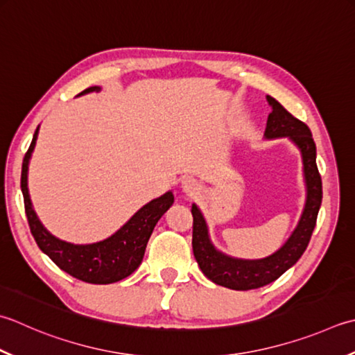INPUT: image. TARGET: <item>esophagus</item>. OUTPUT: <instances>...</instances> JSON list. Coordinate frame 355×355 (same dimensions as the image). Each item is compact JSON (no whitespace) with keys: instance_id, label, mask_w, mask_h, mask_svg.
Masks as SVG:
<instances>
[{"instance_id":"34e87169","label":"esophagus","mask_w":355,"mask_h":355,"mask_svg":"<svg viewBox=\"0 0 355 355\" xmlns=\"http://www.w3.org/2000/svg\"><path fill=\"white\" fill-rule=\"evenodd\" d=\"M182 187H183V191H184L186 193H189V196H193V193H196V192L198 191V183H197L193 178L186 177V178H183Z\"/></svg>"}]
</instances>
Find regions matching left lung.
<instances>
[{"instance_id": "obj_1", "label": "left lung", "mask_w": 355, "mask_h": 355, "mask_svg": "<svg viewBox=\"0 0 355 355\" xmlns=\"http://www.w3.org/2000/svg\"><path fill=\"white\" fill-rule=\"evenodd\" d=\"M266 100L272 107V112L268 116L265 138L272 140V138L288 137L300 149L304 184H306V203H304L300 221L286 243L272 255L260 260L234 259L220 252L209 239L203 214L197 205H192V249L198 266L211 282L235 291H249L265 286L275 282L291 266L295 265L309 245L323 197L322 177L315 163V143L309 128L291 115L272 96L268 95Z\"/></svg>"}]
</instances>
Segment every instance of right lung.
<instances>
[{
  "instance_id": "add662e5",
  "label": "right lung",
  "mask_w": 355,
  "mask_h": 355,
  "mask_svg": "<svg viewBox=\"0 0 355 355\" xmlns=\"http://www.w3.org/2000/svg\"><path fill=\"white\" fill-rule=\"evenodd\" d=\"M95 90L98 92L100 87H87L78 94V96L95 92ZM38 129L40 126L35 130L29 150L26 152L23 159V169H21V191L24 197V209L31 232L38 248L60 269L81 282L109 284L126 279L140 266L150 234L162 215L172 206L173 193L169 191L164 196L149 201L106 240L90 243V245H73V243L60 240L49 232L37 217L29 189H27V169H29V159L35 143H37Z\"/></svg>"
}]
</instances>
